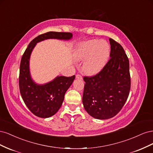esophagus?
Wrapping results in <instances>:
<instances>
[{"label":"esophagus","instance_id":"esophagus-1","mask_svg":"<svg viewBox=\"0 0 153 153\" xmlns=\"http://www.w3.org/2000/svg\"><path fill=\"white\" fill-rule=\"evenodd\" d=\"M76 79H78V80H82V77L80 75H76Z\"/></svg>","mask_w":153,"mask_h":153}]
</instances>
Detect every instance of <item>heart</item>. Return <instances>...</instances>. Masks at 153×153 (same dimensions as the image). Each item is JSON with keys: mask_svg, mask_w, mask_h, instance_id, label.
I'll list each match as a JSON object with an SVG mask.
<instances>
[{"mask_svg": "<svg viewBox=\"0 0 153 153\" xmlns=\"http://www.w3.org/2000/svg\"><path fill=\"white\" fill-rule=\"evenodd\" d=\"M110 47L103 39H90L78 45L75 50V56L79 61H84L82 71L89 76L96 75L107 64Z\"/></svg>", "mask_w": 153, "mask_h": 153, "instance_id": "1", "label": "heart"}]
</instances>
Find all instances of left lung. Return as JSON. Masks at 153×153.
<instances>
[{
  "label": "left lung",
  "mask_w": 153,
  "mask_h": 153,
  "mask_svg": "<svg viewBox=\"0 0 153 153\" xmlns=\"http://www.w3.org/2000/svg\"><path fill=\"white\" fill-rule=\"evenodd\" d=\"M110 59L98 74L85 76L82 102L87 112L98 119L116 115L126 103L131 86L129 60L122 46L112 38Z\"/></svg>",
  "instance_id": "8db88e82"
}]
</instances>
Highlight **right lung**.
Segmentation results:
<instances>
[{"label": "right lung", "mask_w": 153, "mask_h": 153, "mask_svg": "<svg viewBox=\"0 0 153 153\" xmlns=\"http://www.w3.org/2000/svg\"><path fill=\"white\" fill-rule=\"evenodd\" d=\"M72 37L71 32H48L41 34L29 43L22 57L19 76L20 94L27 108L39 117L48 118L57 112L62 104L66 92L72 84L75 76H57L46 84H37L30 75L31 53L36 44L42 41L50 39L68 41Z\"/></svg>", "instance_id": "right-lung-1"}]
</instances>
